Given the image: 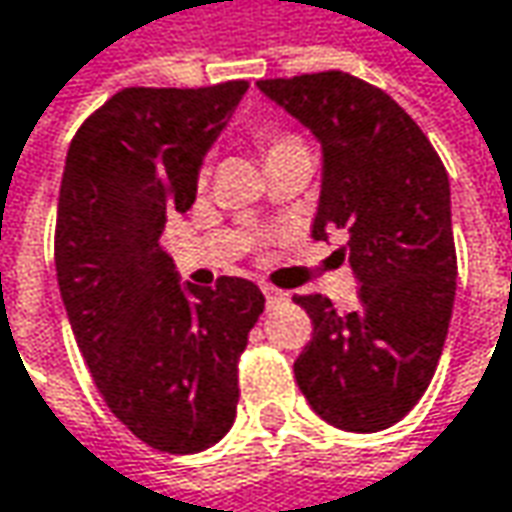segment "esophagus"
<instances>
[{"instance_id": "1", "label": "esophagus", "mask_w": 512, "mask_h": 512, "mask_svg": "<svg viewBox=\"0 0 512 512\" xmlns=\"http://www.w3.org/2000/svg\"><path fill=\"white\" fill-rule=\"evenodd\" d=\"M262 291H265L268 306H276V303H282V300H285V294H282V291H276L274 285H262Z\"/></svg>"}]
</instances>
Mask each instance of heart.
I'll use <instances>...</instances> for the list:
<instances>
[{"label":"heart","mask_w":512,"mask_h":512,"mask_svg":"<svg viewBox=\"0 0 512 512\" xmlns=\"http://www.w3.org/2000/svg\"><path fill=\"white\" fill-rule=\"evenodd\" d=\"M262 142H265V154H276V151L291 148V145H303L294 133H268Z\"/></svg>","instance_id":"heart-1"}]
</instances>
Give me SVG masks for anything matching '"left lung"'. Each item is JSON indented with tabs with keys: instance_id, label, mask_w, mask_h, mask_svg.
Returning <instances> with one entry per match:
<instances>
[{
	"instance_id": "1",
	"label": "left lung",
	"mask_w": 512,
	"mask_h": 512,
	"mask_svg": "<svg viewBox=\"0 0 512 512\" xmlns=\"http://www.w3.org/2000/svg\"><path fill=\"white\" fill-rule=\"evenodd\" d=\"M259 90L320 139L311 238L347 233L341 253L361 282V309L349 314L323 294L294 297L314 323L294 376L320 420L382 431L420 402L449 335L457 279L449 174L420 125L355 75L268 78Z\"/></svg>"
}]
</instances>
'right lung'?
Returning <instances> with one entry per match:
<instances>
[{
  "label": "right lung",
  "mask_w": 512,
  "mask_h": 512,
  "mask_svg": "<svg viewBox=\"0 0 512 512\" xmlns=\"http://www.w3.org/2000/svg\"><path fill=\"white\" fill-rule=\"evenodd\" d=\"M247 81L128 87L78 128L57 201L60 297L116 420L168 455L215 446L236 420L238 358L265 311L241 276L180 285L165 218L195 203L203 154Z\"/></svg>",
  "instance_id": "right-lung-1"
}]
</instances>
